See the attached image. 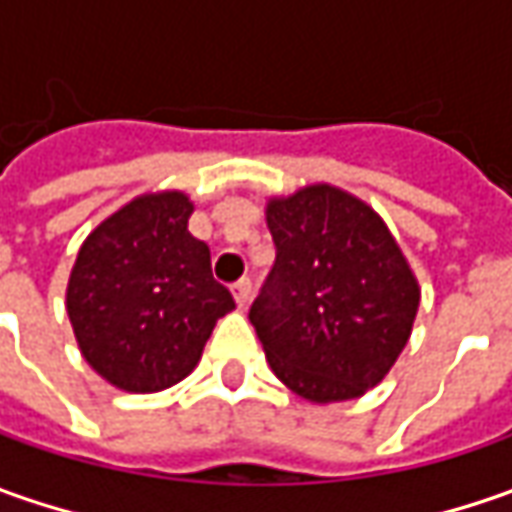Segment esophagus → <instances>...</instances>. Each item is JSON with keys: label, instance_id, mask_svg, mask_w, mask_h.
<instances>
[{"label": "esophagus", "instance_id": "esophagus-1", "mask_svg": "<svg viewBox=\"0 0 512 512\" xmlns=\"http://www.w3.org/2000/svg\"><path fill=\"white\" fill-rule=\"evenodd\" d=\"M233 299H236L239 307H247V302H250V279H239L233 285Z\"/></svg>", "mask_w": 512, "mask_h": 512}]
</instances>
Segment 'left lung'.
I'll return each mask as SVG.
<instances>
[{
	"instance_id": "obj_1",
	"label": "left lung",
	"mask_w": 512,
	"mask_h": 512,
	"mask_svg": "<svg viewBox=\"0 0 512 512\" xmlns=\"http://www.w3.org/2000/svg\"><path fill=\"white\" fill-rule=\"evenodd\" d=\"M276 262L250 307L273 373L310 402L376 387L399 359L419 285L376 210L310 185L267 205Z\"/></svg>"
}]
</instances>
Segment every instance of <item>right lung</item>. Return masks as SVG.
Segmentation results:
<instances>
[{
  "label": "right lung",
  "mask_w": 512,
  "mask_h": 512,
  "mask_svg": "<svg viewBox=\"0 0 512 512\" xmlns=\"http://www.w3.org/2000/svg\"><path fill=\"white\" fill-rule=\"evenodd\" d=\"M193 205L170 190L139 196L85 239L68 282V316L88 364L128 393L182 382L216 319L236 302L213 279L210 247L190 236Z\"/></svg>",
  "instance_id": "add662e5"
}]
</instances>
